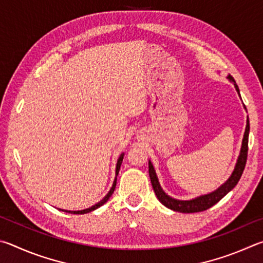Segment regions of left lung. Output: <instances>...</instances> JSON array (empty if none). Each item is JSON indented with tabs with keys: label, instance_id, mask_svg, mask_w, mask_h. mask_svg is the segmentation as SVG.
I'll return each instance as SVG.
<instances>
[{
	"label": "left lung",
	"instance_id": "left-lung-1",
	"mask_svg": "<svg viewBox=\"0 0 263 263\" xmlns=\"http://www.w3.org/2000/svg\"><path fill=\"white\" fill-rule=\"evenodd\" d=\"M228 78L230 80V82L233 83L234 87H236V90L238 92V95L240 96L239 87L237 85L236 81H234V78L231 75H229ZM248 134H250V121H248V119H247V124H246V129H245V134H243V139H242L240 155H239L236 167H234L231 177H230L222 186L217 188L216 191H214L213 193H209V194H205V195H201L199 197H195V199H193V200L181 201V200H176V199H173V197L168 196L166 193L162 190V187H160L157 174H156V171L154 168V165L151 164V162H149V176H150L151 185H153V188L155 191L156 196H157V199L162 202L165 206H167L168 209L174 210V211H179V213H185V214L199 213V211H204L206 209L211 208V206L215 205L217 202L222 200L230 191H232L233 188L236 187L238 181L240 180L241 174L243 172V168H245L246 160H247Z\"/></svg>",
	"mask_w": 263,
	"mask_h": 263
}]
</instances>
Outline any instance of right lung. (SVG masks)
<instances>
[{"label":"right lung","mask_w":263,"mask_h":263,"mask_svg":"<svg viewBox=\"0 0 263 263\" xmlns=\"http://www.w3.org/2000/svg\"><path fill=\"white\" fill-rule=\"evenodd\" d=\"M123 156H124V154H121L120 155V157H119V159H118V163H117V168H115V180H114V182H113V185H112V188H110L109 190V192L107 193V195H106L103 200L101 201H99L98 203L97 204H95V205H92L91 208H87V209H84V210H78V211H70V210H62V211H66V213H69V214H76V215H83V214H87V213H90V211H93V210H96L97 208H99V206H101L103 205L104 203H106V202L108 201V199L110 196H112V194H113V192H114V190H115V186H117V176L119 174V171H120V166H121V163H122V159H123ZM61 210V209H60Z\"/></svg>","instance_id":"right-lung-1"}]
</instances>
